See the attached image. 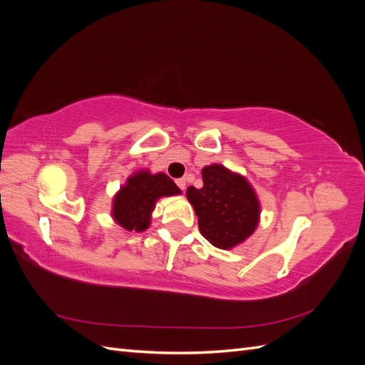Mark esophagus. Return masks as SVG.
Here are the masks:
<instances>
[{
	"mask_svg": "<svg viewBox=\"0 0 365 365\" xmlns=\"http://www.w3.org/2000/svg\"><path fill=\"white\" fill-rule=\"evenodd\" d=\"M176 184H178V187H180V189L184 192L185 190V178H181V180H176Z\"/></svg>",
	"mask_w": 365,
	"mask_h": 365,
	"instance_id": "obj_1",
	"label": "esophagus"
}]
</instances>
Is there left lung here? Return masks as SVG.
Returning <instances> with one entry per match:
<instances>
[{
	"label": "left lung",
	"mask_w": 365,
	"mask_h": 365,
	"mask_svg": "<svg viewBox=\"0 0 365 365\" xmlns=\"http://www.w3.org/2000/svg\"><path fill=\"white\" fill-rule=\"evenodd\" d=\"M202 189L190 185L185 195L197 216L201 235L216 248L231 250L256 231L260 201L244 175L222 164L202 169Z\"/></svg>",
	"instance_id": "obj_1"
}]
</instances>
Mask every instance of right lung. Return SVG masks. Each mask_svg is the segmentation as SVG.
Wrapping results in <instances>:
<instances>
[{
  "mask_svg": "<svg viewBox=\"0 0 365 365\" xmlns=\"http://www.w3.org/2000/svg\"><path fill=\"white\" fill-rule=\"evenodd\" d=\"M175 195H181L180 187L165 173L137 170L114 195L111 216L121 228L141 233L149 228L152 212L160 197Z\"/></svg>",
  "mask_w": 365,
  "mask_h": 365,
  "instance_id": "right-lung-1",
  "label": "right lung"
}]
</instances>
